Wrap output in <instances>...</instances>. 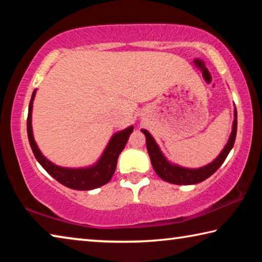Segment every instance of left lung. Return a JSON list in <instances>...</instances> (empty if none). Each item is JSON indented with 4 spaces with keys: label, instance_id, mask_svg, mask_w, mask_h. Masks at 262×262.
<instances>
[{
    "label": "left lung",
    "instance_id": "1",
    "mask_svg": "<svg viewBox=\"0 0 262 262\" xmlns=\"http://www.w3.org/2000/svg\"><path fill=\"white\" fill-rule=\"evenodd\" d=\"M144 133L145 139H147V149L154 170L159 176V178L167 181V183L176 184V185H193L199 184L201 181L209 178L211 174L219 170V167L223 164L225 158L228 157L230 150L232 149L234 141H236L237 135V110L234 108V120L232 126V133L230 135L225 148L222 150L220 156L217 157L214 162L208 164L201 168H185L181 166L173 165V164L168 163L166 158L163 156V154L159 150L156 142L152 139L151 134L148 130L142 129Z\"/></svg>",
    "mask_w": 262,
    "mask_h": 262
}]
</instances>
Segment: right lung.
<instances>
[{
	"label": "right lung",
	"mask_w": 262,
	"mask_h": 262,
	"mask_svg": "<svg viewBox=\"0 0 262 262\" xmlns=\"http://www.w3.org/2000/svg\"><path fill=\"white\" fill-rule=\"evenodd\" d=\"M34 95L35 90L33 91L29 104L28 123H26L28 126L26 127H28L29 142L34 157L37 158V161L40 163V165L47 171V173H50L53 178L56 179L60 184L64 185L66 187L77 190H90L107 184L111 178H112L115 167H117L119 155H120L123 148H125L134 127L130 126L126 128L125 130L117 133L111 139L103 156H101V158L95 166L88 168H66L56 166L42 156L33 139L32 125H31V113H32Z\"/></svg>",
	"instance_id": "add662e5"
}]
</instances>
